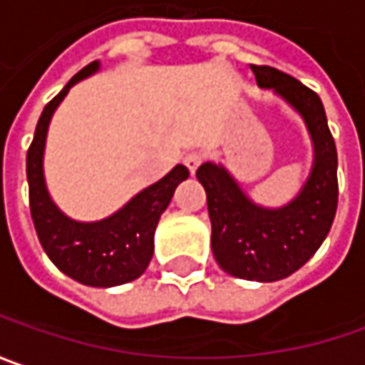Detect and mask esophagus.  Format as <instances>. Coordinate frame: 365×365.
I'll list each match as a JSON object with an SVG mask.
<instances>
[{"label":"esophagus","instance_id":"34e87169","mask_svg":"<svg viewBox=\"0 0 365 365\" xmlns=\"http://www.w3.org/2000/svg\"><path fill=\"white\" fill-rule=\"evenodd\" d=\"M183 165L187 167V171L194 175V173L198 171V167L202 165V155H198V153H187V155L183 157Z\"/></svg>","mask_w":365,"mask_h":365}]
</instances>
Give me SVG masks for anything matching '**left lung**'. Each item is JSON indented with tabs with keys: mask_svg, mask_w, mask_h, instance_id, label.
<instances>
[{
	"mask_svg": "<svg viewBox=\"0 0 365 365\" xmlns=\"http://www.w3.org/2000/svg\"><path fill=\"white\" fill-rule=\"evenodd\" d=\"M257 86L274 91L304 120L312 167L300 192L279 208L255 204L230 171L206 161L196 178L206 190L216 263L235 277L277 282L300 269L327 239L337 210V149L321 98L274 67L251 65Z\"/></svg>",
	"mask_w": 365,
	"mask_h": 365,
	"instance_id": "left-lung-1",
	"label": "left lung"
}]
</instances>
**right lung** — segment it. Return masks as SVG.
<instances>
[{
  "label": "right lung",
  "instance_id": "obj_1",
  "mask_svg": "<svg viewBox=\"0 0 365 365\" xmlns=\"http://www.w3.org/2000/svg\"><path fill=\"white\" fill-rule=\"evenodd\" d=\"M98 71L100 61L89 63L44 106L34 140L26 155V175L34 229L48 259L83 286L112 288L140 277L149 267L157 222L173 198L175 187L187 180L190 171L183 165H175L165 178L140 190L122 208L102 220L81 222L56 206L44 180L48 124L69 89Z\"/></svg>",
  "mask_w": 365,
  "mask_h": 365
}]
</instances>
